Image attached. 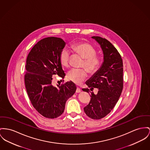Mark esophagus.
Returning <instances> with one entry per match:
<instances>
[{
  "instance_id": "1",
  "label": "esophagus",
  "mask_w": 150,
  "mask_h": 150,
  "mask_svg": "<svg viewBox=\"0 0 150 150\" xmlns=\"http://www.w3.org/2000/svg\"><path fill=\"white\" fill-rule=\"evenodd\" d=\"M76 93H81V89H80L79 88H77V89H76Z\"/></svg>"
}]
</instances>
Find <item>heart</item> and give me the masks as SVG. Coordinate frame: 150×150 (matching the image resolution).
<instances>
[{"mask_svg": "<svg viewBox=\"0 0 150 150\" xmlns=\"http://www.w3.org/2000/svg\"><path fill=\"white\" fill-rule=\"evenodd\" d=\"M71 48L75 53L83 59L81 67L84 68L71 69L67 74V79L75 83L79 84L86 78L87 71L90 74H93L98 70L101 64V59L96 54V48L88 42L74 44L71 45ZM59 60L62 67L65 68L69 67L70 55L67 49L64 48L61 51Z\"/></svg>", "mask_w": 150, "mask_h": 150, "instance_id": "heart-1", "label": "heart"}]
</instances>
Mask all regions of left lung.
<instances>
[{"label": "left lung", "mask_w": 150, "mask_h": 150, "mask_svg": "<svg viewBox=\"0 0 150 150\" xmlns=\"http://www.w3.org/2000/svg\"><path fill=\"white\" fill-rule=\"evenodd\" d=\"M92 38L100 45L104 61L100 70L86 82L91 91L98 88L97 94L88 88L82 89L91 93L90 102L83 110L90 118L100 120L110 113L119 100L123 88V65L120 53L110 41L100 36Z\"/></svg>", "instance_id": "1"}]
</instances>
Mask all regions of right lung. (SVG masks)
<instances>
[{"instance_id": "obj_1", "label": "right lung", "mask_w": 150, "mask_h": 150, "mask_svg": "<svg viewBox=\"0 0 150 150\" xmlns=\"http://www.w3.org/2000/svg\"><path fill=\"white\" fill-rule=\"evenodd\" d=\"M65 45L62 39L46 38L33 46L27 57L24 76L26 90L33 108L47 118L60 116L67 100L77 89L71 81L62 83L57 87L52 85L54 75L62 79L65 76L59 60Z\"/></svg>"}]
</instances>
